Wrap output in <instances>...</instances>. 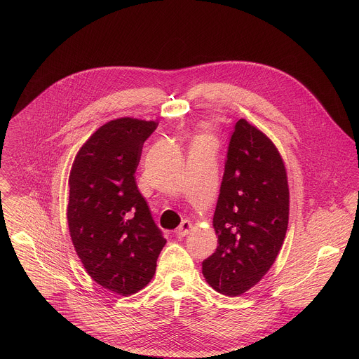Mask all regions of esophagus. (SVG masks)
Returning <instances> with one entry per match:
<instances>
[{
	"instance_id": "1",
	"label": "esophagus",
	"mask_w": 359,
	"mask_h": 359,
	"mask_svg": "<svg viewBox=\"0 0 359 359\" xmlns=\"http://www.w3.org/2000/svg\"><path fill=\"white\" fill-rule=\"evenodd\" d=\"M191 228H192V224H191V221H188V219H184V221L181 222V225L177 228L175 233H177V236H178V238H184V236H187V235L189 233Z\"/></svg>"
}]
</instances>
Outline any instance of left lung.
I'll use <instances>...</instances> for the list:
<instances>
[{"label":"left lung","instance_id":"1","mask_svg":"<svg viewBox=\"0 0 359 359\" xmlns=\"http://www.w3.org/2000/svg\"><path fill=\"white\" fill-rule=\"evenodd\" d=\"M289 224V185L273 142L245 118L231 135L212 218L218 246L202 262L207 283L241 296L269 271Z\"/></svg>","mask_w":359,"mask_h":359}]
</instances>
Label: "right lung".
<instances>
[{
  "label": "right lung",
  "instance_id": "1",
  "mask_svg": "<svg viewBox=\"0 0 359 359\" xmlns=\"http://www.w3.org/2000/svg\"><path fill=\"white\" fill-rule=\"evenodd\" d=\"M156 121L111 120L80 148L69 175L67 222L88 275L104 289L131 296L144 289L165 245L135 171Z\"/></svg>",
  "mask_w": 359,
  "mask_h": 359
}]
</instances>
